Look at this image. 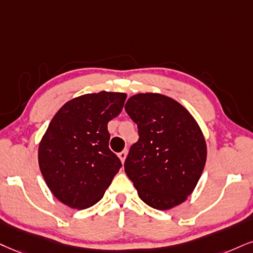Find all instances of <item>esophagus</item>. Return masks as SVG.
<instances>
[{
    "instance_id": "34e87169",
    "label": "esophagus",
    "mask_w": 253,
    "mask_h": 253,
    "mask_svg": "<svg viewBox=\"0 0 253 253\" xmlns=\"http://www.w3.org/2000/svg\"><path fill=\"white\" fill-rule=\"evenodd\" d=\"M126 155H127V150H126H126L121 151L120 154H118V157H120V160H121L122 163H124V161H126Z\"/></svg>"
}]
</instances>
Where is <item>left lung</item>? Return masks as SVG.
<instances>
[{"instance_id": "1", "label": "left lung", "mask_w": 253, "mask_h": 253, "mask_svg": "<svg viewBox=\"0 0 253 253\" xmlns=\"http://www.w3.org/2000/svg\"><path fill=\"white\" fill-rule=\"evenodd\" d=\"M126 111L138 127L124 170L139 198L157 210H169L191 195L207 162V143L192 115L162 93H137Z\"/></svg>"}]
</instances>
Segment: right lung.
<instances>
[{
	"label": "right lung",
	"instance_id": "obj_1",
	"mask_svg": "<svg viewBox=\"0 0 253 253\" xmlns=\"http://www.w3.org/2000/svg\"><path fill=\"white\" fill-rule=\"evenodd\" d=\"M126 93L101 91L70 99L56 112L39 145V164L46 185L73 209L101 201L120 158L109 149L108 123L123 109Z\"/></svg>",
	"mask_w": 253,
	"mask_h": 253
}]
</instances>
